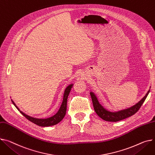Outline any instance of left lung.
Listing matches in <instances>:
<instances>
[{"label":"left lung","instance_id":"1","mask_svg":"<svg viewBox=\"0 0 155 155\" xmlns=\"http://www.w3.org/2000/svg\"><path fill=\"white\" fill-rule=\"evenodd\" d=\"M150 89L146 94V95L144 96L138 103H137L135 105H134L125 109L120 110L118 111H110L107 108H105V107H103L100 104L98 97L95 92L91 91L90 92V94L92 100L93 105H94V110L97 114L98 115V116L105 121H111V122H117V121L122 120L123 119H125L127 118H128L133 115L134 114H135V113L138 111L140 108L141 107L143 102L145 101L148 95L149 94L150 90Z\"/></svg>","mask_w":155,"mask_h":155}]
</instances>
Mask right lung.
<instances>
[{"instance_id":"add662e5","label":"right lung","mask_w":155,"mask_h":155,"mask_svg":"<svg viewBox=\"0 0 155 155\" xmlns=\"http://www.w3.org/2000/svg\"><path fill=\"white\" fill-rule=\"evenodd\" d=\"M74 84H70L68 85L65 89L64 93V97H63V101L61 103V106L58 110V111L55 113V114L53 116H51L48 118H38L33 117H30L25 113L20 110V109L18 108V107L15 105L14 101L12 100L14 105L16 107V108L20 112L21 114H22L27 119H28L31 122L35 123V125L40 126V127H50V126H53L55 125L58 124L59 122H60L62 119L64 118L65 114H66V111H67V98L68 97V95L71 91V88L73 87Z\"/></svg>"}]
</instances>
